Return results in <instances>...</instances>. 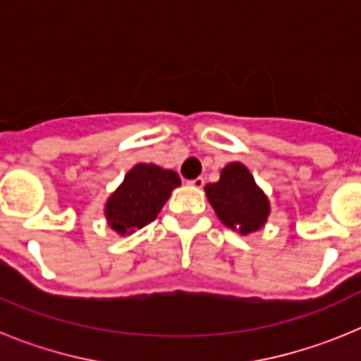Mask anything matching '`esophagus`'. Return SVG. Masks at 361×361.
I'll list each match as a JSON object with an SVG mask.
<instances>
[{
	"instance_id": "esophagus-1",
	"label": "esophagus",
	"mask_w": 361,
	"mask_h": 361,
	"mask_svg": "<svg viewBox=\"0 0 361 361\" xmlns=\"http://www.w3.org/2000/svg\"><path fill=\"white\" fill-rule=\"evenodd\" d=\"M204 183H206V180H204L202 177H197V178H193V180H188V184H190V186H193V188H197V190L204 188Z\"/></svg>"
}]
</instances>
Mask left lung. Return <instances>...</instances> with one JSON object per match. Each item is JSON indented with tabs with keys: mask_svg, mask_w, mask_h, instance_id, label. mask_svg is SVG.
I'll use <instances>...</instances> for the list:
<instances>
[{
	"mask_svg": "<svg viewBox=\"0 0 361 361\" xmlns=\"http://www.w3.org/2000/svg\"><path fill=\"white\" fill-rule=\"evenodd\" d=\"M209 204L229 229L250 235L267 222L269 200L242 162H231L220 171L219 183L204 188Z\"/></svg>",
	"mask_w": 361,
	"mask_h": 361,
	"instance_id": "obj_1",
	"label": "left lung"
}]
</instances>
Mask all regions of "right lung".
<instances>
[{
    "instance_id": "right-lung-1",
    "label": "right lung",
    "mask_w": 361,
    "mask_h": 361,
    "mask_svg": "<svg viewBox=\"0 0 361 361\" xmlns=\"http://www.w3.org/2000/svg\"><path fill=\"white\" fill-rule=\"evenodd\" d=\"M177 186H180V178L175 171L155 164H135L106 200L108 226L119 235H132L135 229L145 228L157 219Z\"/></svg>"
}]
</instances>
